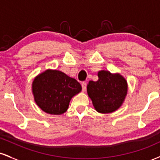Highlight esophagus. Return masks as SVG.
Here are the masks:
<instances>
[{
    "label": "esophagus",
    "instance_id": "esophagus-1",
    "mask_svg": "<svg viewBox=\"0 0 160 160\" xmlns=\"http://www.w3.org/2000/svg\"><path fill=\"white\" fill-rule=\"evenodd\" d=\"M81 86H82V92H85L86 89V86H87L86 82H82L81 83Z\"/></svg>",
    "mask_w": 160,
    "mask_h": 160
}]
</instances>
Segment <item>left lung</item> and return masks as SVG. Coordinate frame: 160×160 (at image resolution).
<instances>
[{
  "label": "left lung",
  "instance_id": "8db88e82",
  "mask_svg": "<svg viewBox=\"0 0 160 160\" xmlns=\"http://www.w3.org/2000/svg\"><path fill=\"white\" fill-rule=\"evenodd\" d=\"M98 76V81L88 82V95L98 112H112L122 106L126 97V80L122 75L112 74L107 71H101Z\"/></svg>",
  "mask_w": 160,
  "mask_h": 160
}]
</instances>
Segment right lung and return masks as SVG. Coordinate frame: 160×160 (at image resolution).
Listing matches in <instances>:
<instances>
[{"mask_svg":"<svg viewBox=\"0 0 160 160\" xmlns=\"http://www.w3.org/2000/svg\"><path fill=\"white\" fill-rule=\"evenodd\" d=\"M32 88L36 104L51 115L65 112L72 98L82 90L75 79L57 70L40 74L32 82Z\"/></svg>","mask_w":160,"mask_h":160,"instance_id":"add662e5","label":"right lung"}]
</instances>
